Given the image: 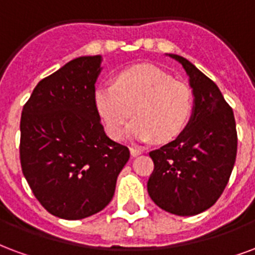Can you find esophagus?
<instances>
[{"mask_svg": "<svg viewBox=\"0 0 255 255\" xmlns=\"http://www.w3.org/2000/svg\"><path fill=\"white\" fill-rule=\"evenodd\" d=\"M129 151H131V155L132 156H137L142 154L143 150L142 148H136V147H131V148H129Z\"/></svg>", "mask_w": 255, "mask_h": 255, "instance_id": "34e87169", "label": "esophagus"}]
</instances>
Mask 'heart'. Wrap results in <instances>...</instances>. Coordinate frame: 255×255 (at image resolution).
Segmentation results:
<instances>
[{"label":"heart","mask_w":255,"mask_h":255,"mask_svg":"<svg viewBox=\"0 0 255 255\" xmlns=\"http://www.w3.org/2000/svg\"><path fill=\"white\" fill-rule=\"evenodd\" d=\"M94 109L105 131L120 140L131 113L135 119L128 136L137 142L167 143L184 132L193 113L195 96L189 85L175 81L151 65L131 66L119 71L113 84H100L93 92Z\"/></svg>","instance_id":"b5f03b06"}]
</instances>
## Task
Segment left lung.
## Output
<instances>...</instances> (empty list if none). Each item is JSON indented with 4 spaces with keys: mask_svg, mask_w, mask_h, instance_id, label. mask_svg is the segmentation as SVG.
<instances>
[{
    "mask_svg": "<svg viewBox=\"0 0 255 255\" xmlns=\"http://www.w3.org/2000/svg\"><path fill=\"white\" fill-rule=\"evenodd\" d=\"M195 96L188 127L173 142L150 152L152 170L147 190L159 208L193 216L211 208L227 185L237 158V126L231 107L214 81L180 55Z\"/></svg>",
    "mask_w": 255,
    "mask_h": 255,
    "instance_id": "8db88e82",
    "label": "left lung"
}]
</instances>
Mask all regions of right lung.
Segmentation results:
<instances>
[{
	"label": "right lung",
	"mask_w": 255,
	"mask_h": 255,
	"mask_svg": "<svg viewBox=\"0 0 255 255\" xmlns=\"http://www.w3.org/2000/svg\"><path fill=\"white\" fill-rule=\"evenodd\" d=\"M100 55L70 60L36 85L21 112L20 162L39 203L78 220L111 203L128 147L111 140L93 104Z\"/></svg>",
	"instance_id": "1"
}]
</instances>
